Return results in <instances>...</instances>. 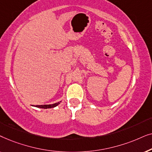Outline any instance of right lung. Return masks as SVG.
Returning a JSON list of instances; mask_svg holds the SVG:
<instances>
[{
  "mask_svg": "<svg viewBox=\"0 0 152 152\" xmlns=\"http://www.w3.org/2000/svg\"><path fill=\"white\" fill-rule=\"evenodd\" d=\"M61 102V101L59 102L53 104H44V105H36L34 107H36L37 108H41V109H51V108H54L55 107H57Z\"/></svg>",
  "mask_w": 152,
  "mask_h": 152,
  "instance_id": "obj_1",
  "label": "right lung"
}]
</instances>
